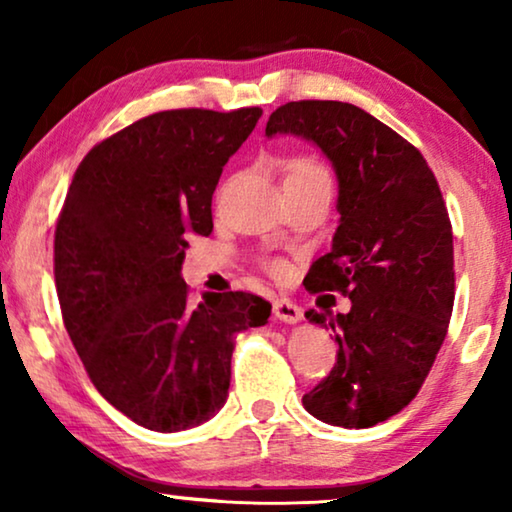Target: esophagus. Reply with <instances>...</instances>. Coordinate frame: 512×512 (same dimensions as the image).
Returning a JSON list of instances; mask_svg holds the SVG:
<instances>
[{
    "label": "esophagus",
    "instance_id": "obj_1",
    "mask_svg": "<svg viewBox=\"0 0 512 512\" xmlns=\"http://www.w3.org/2000/svg\"><path fill=\"white\" fill-rule=\"evenodd\" d=\"M272 312H275V317L279 321H286V324H298V321L303 319V310L289 298L272 300Z\"/></svg>",
    "mask_w": 512,
    "mask_h": 512
}]
</instances>
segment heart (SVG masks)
<instances>
[{
    "instance_id": "heart-1",
    "label": "heart",
    "mask_w": 512,
    "mask_h": 512,
    "mask_svg": "<svg viewBox=\"0 0 512 512\" xmlns=\"http://www.w3.org/2000/svg\"><path fill=\"white\" fill-rule=\"evenodd\" d=\"M310 179H328V172L321 167L317 160L310 158H296L291 160L289 167H286V179L284 181H310ZM272 272H282V263H272Z\"/></svg>"
}]
</instances>
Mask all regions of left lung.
<instances>
[{"label": "left lung", "instance_id": "1", "mask_svg": "<svg viewBox=\"0 0 512 512\" xmlns=\"http://www.w3.org/2000/svg\"><path fill=\"white\" fill-rule=\"evenodd\" d=\"M265 135L317 144L338 177L340 226L305 286L342 293L352 310L305 312L333 333L338 359L303 405L326 424L368 429L417 396L447 335L454 247L443 193L422 153L354 104H282Z\"/></svg>", "mask_w": 512, "mask_h": 512}]
</instances>
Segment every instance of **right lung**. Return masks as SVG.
<instances>
[{"label": "right lung", "instance_id": "right-lung-1", "mask_svg": "<svg viewBox=\"0 0 512 512\" xmlns=\"http://www.w3.org/2000/svg\"><path fill=\"white\" fill-rule=\"evenodd\" d=\"M261 107L172 109L88 151L55 226L62 321L95 389L144 429L207 422L228 398L235 335L268 324L247 291L188 300V237L212 233L223 165Z\"/></svg>", "mask_w": 512, "mask_h": 512}]
</instances>
